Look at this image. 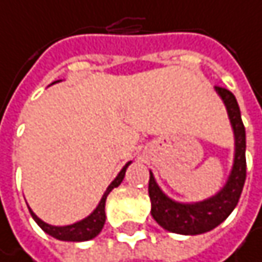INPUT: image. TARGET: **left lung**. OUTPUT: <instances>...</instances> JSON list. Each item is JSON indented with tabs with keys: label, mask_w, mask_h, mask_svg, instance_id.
<instances>
[{
	"label": "left lung",
	"mask_w": 262,
	"mask_h": 262,
	"mask_svg": "<svg viewBox=\"0 0 262 262\" xmlns=\"http://www.w3.org/2000/svg\"><path fill=\"white\" fill-rule=\"evenodd\" d=\"M223 99L235 138V154L226 184L212 196L196 203H180L167 196L158 186L154 173L149 180L150 213L166 230L178 235H201L218 227L236 207L246 183V128L239 105L232 92L215 87Z\"/></svg>",
	"instance_id": "1"
}]
</instances>
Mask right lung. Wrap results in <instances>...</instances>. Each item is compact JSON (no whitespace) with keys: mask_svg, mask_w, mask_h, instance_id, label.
<instances>
[{"mask_svg":"<svg viewBox=\"0 0 262 262\" xmlns=\"http://www.w3.org/2000/svg\"><path fill=\"white\" fill-rule=\"evenodd\" d=\"M59 81H61V79H58V81H55V82H59ZM55 82H52V84H55ZM130 164H132V161H128V163L121 169V172L116 175V178H115V180L108 184V187L105 189V192H104L101 201L98 203L96 209H95L89 216H85L84 220H81V221H78V223H73V224H69V226H52V224L44 223L41 218H38V216L33 213V210L27 206L29 210H30L32 218L35 220V223H36L47 235H50V236H53V238H56V239H59V241L79 243V241L93 239L95 236L99 235V232L102 230L104 223H105V200H107L108 193H110L115 187H118V186L122 183L124 175H125V170H127V167H128Z\"/></svg>","mask_w":262,"mask_h":262,"instance_id":"add662e5","label":"right lung"}]
</instances>
